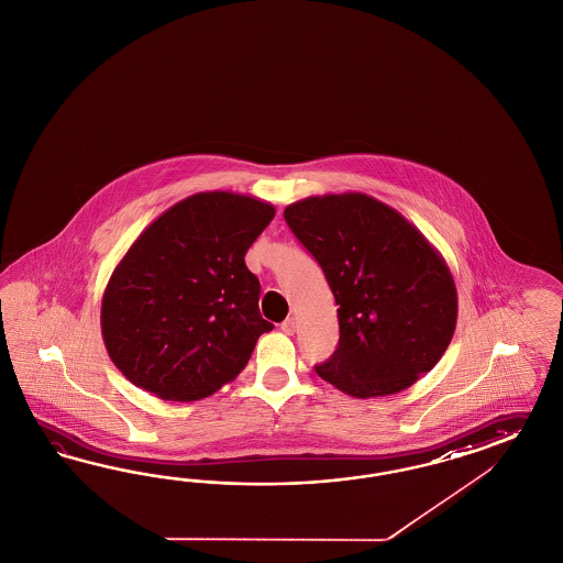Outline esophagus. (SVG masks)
Here are the masks:
<instances>
[{"mask_svg": "<svg viewBox=\"0 0 563 563\" xmlns=\"http://www.w3.org/2000/svg\"><path fill=\"white\" fill-rule=\"evenodd\" d=\"M280 330L285 332V334L292 335L295 334V330H297V321L292 320V318H289V320L283 321L280 323Z\"/></svg>", "mask_w": 563, "mask_h": 563, "instance_id": "esophagus-1", "label": "esophagus"}]
</instances>
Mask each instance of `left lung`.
<instances>
[{
    "instance_id": "obj_1",
    "label": "left lung",
    "mask_w": 563,
    "mask_h": 563,
    "mask_svg": "<svg viewBox=\"0 0 563 563\" xmlns=\"http://www.w3.org/2000/svg\"><path fill=\"white\" fill-rule=\"evenodd\" d=\"M285 221L334 292L340 342L316 366L352 397L394 396L441 361L456 325L453 274L404 214L361 192L297 200Z\"/></svg>"
}]
</instances>
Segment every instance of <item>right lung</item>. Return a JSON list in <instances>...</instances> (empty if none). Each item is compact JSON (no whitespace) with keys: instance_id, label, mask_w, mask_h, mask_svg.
I'll return each mask as SVG.
<instances>
[{"instance_id":"1","label":"right lung","mask_w":563,"mask_h":563,"mask_svg":"<svg viewBox=\"0 0 563 563\" xmlns=\"http://www.w3.org/2000/svg\"><path fill=\"white\" fill-rule=\"evenodd\" d=\"M274 213L260 198L198 192L139 235L100 313L108 356L126 379L167 401H197L242 373L273 330L243 256Z\"/></svg>"}]
</instances>
